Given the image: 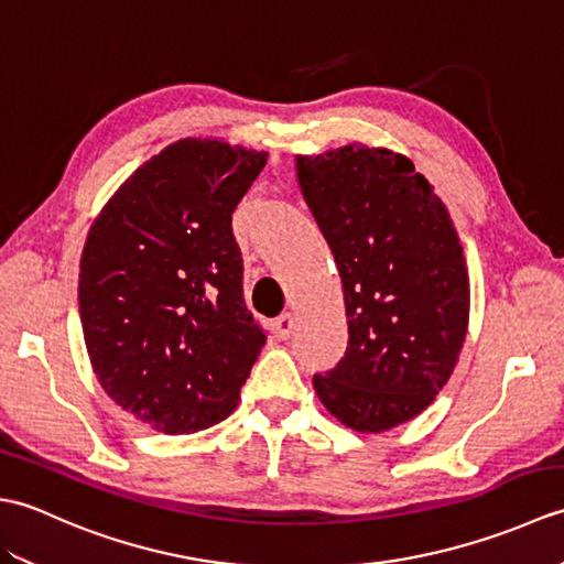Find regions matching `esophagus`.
Returning <instances> with one entry per match:
<instances>
[{
  "mask_svg": "<svg viewBox=\"0 0 564 564\" xmlns=\"http://www.w3.org/2000/svg\"><path fill=\"white\" fill-rule=\"evenodd\" d=\"M295 315H291V313H285V315H281L279 319H275V334H279V339H289L291 334L295 332Z\"/></svg>",
  "mask_w": 564,
  "mask_h": 564,
  "instance_id": "34e87169",
  "label": "esophagus"
}]
</instances>
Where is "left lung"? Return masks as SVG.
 <instances>
[{
  "label": "left lung",
  "instance_id": "1",
  "mask_svg": "<svg viewBox=\"0 0 564 564\" xmlns=\"http://www.w3.org/2000/svg\"><path fill=\"white\" fill-rule=\"evenodd\" d=\"M295 174L337 263L349 346L315 376L344 426L380 434L422 414L453 376L470 279L448 208L410 158L349 145L295 154Z\"/></svg>",
  "mask_w": 564,
  "mask_h": 564
}]
</instances>
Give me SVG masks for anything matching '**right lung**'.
Wrapping results in <instances>:
<instances>
[{
	"label": "right lung",
	"mask_w": 564,
	"mask_h": 564,
	"mask_svg": "<svg viewBox=\"0 0 564 564\" xmlns=\"http://www.w3.org/2000/svg\"><path fill=\"white\" fill-rule=\"evenodd\" d=\"M269 152L184 138L142 162L79 259L84 344L104 392L162 434L235 412L267 334L242 297L232 213Z\"/></svg>",
	"instance_id": "right-lung-1"
}]
</instances>
